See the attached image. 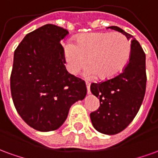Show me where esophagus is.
I'll use <instances>...</instances> for the list:
<instances>
[{"instance_id":"34e87169","label":"esophagus","mask_w":158,"mask_h":158,"mask_svg":"<svg viewBox=\"0 0 158 158\" xmlns=\"http://www.w3.org/2000/svg\"><path fill=\"white\" fill-rule=\"evenodd\" d=\"M89 85H90V84H89V82H88V81H86V87H87V93H88V94H89V93H90V89H89Z\"/></svg>"}]
</instances>
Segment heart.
<instances>
[{
  "label": "heart",
  "mask_w": 158,
  "mask_h": 158,
  "mask_svg": "<svg viewBox=\"0 0 158 158\" xmlns=\"http://www.w3.org/2000/svg\"><path fill=\"white\" fill-rule=\"evenodd\" d=\"M66 68L77 74L88 66L85 74L97 75L102 80L111 79L123 71L131 55L129 40L120 33L96 32L83 34L76 38L75 45L69 43L63 48Z\"/></svg>",
  "instance_id": "obj_1"
}]
</instances>
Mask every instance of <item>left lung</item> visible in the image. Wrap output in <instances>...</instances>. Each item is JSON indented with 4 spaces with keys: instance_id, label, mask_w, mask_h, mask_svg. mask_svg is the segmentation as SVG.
I'll use <instances>...</instances> for the list:
<instances>
[{
    "instance_id": "left-lung-1",
    "label": "left lung",
    "mask_w": 158,
    "mask_h": 158,
    "mask_svg": "<svg viewBox=\"0 0 158 158\" xmlns=\"http://www.w3.org/2000/svg\"><path fill=\"white\" fill-rule=\"evenodd\" d=\"M109 28L128 40L133 38L117 26ZM130 45L131 55L123 71L113 79L90 85L92 94L100 100V106L89 117L94 128L105 135H116L125 129L139 112L145 96L146 54L135 39Z\"/></svg>"
}]
</instances>
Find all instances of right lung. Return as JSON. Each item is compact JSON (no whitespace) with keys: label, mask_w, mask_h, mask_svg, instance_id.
Instances as JSON below:
<instances>
[{"label":"right lung","mask_w":158,"mask_h":158,"mask_svg":"<svg viewBox=\"0 0 158 158\" xmlns=\"http://www.w3.org/2000/svg\"><path fill=\"white\" fill-rule=\"evenodd\" d=\"M67 29L45 24L29 33L16 48L10 78L14 106L23 120L47 132L65 122L70 106L86 96L85 82L69 73L60 41Z\"/></svg>","instance_id":"obj_1"}]
</instances>
